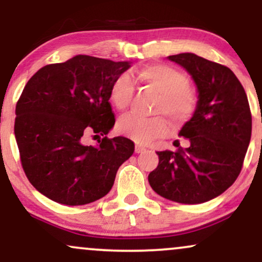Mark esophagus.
Segmentation results:
<instances>
[{"instance_id": "34e87169", "label": "esophagus", "mask_w": 262, "mask_h": 262, "mask_svg": "<svg viewBox=\"0 0 262 262\" xmlns=\"http://www.w3.org/2000/svg\"><path fill=\"white\" fill-rule=\"evenodd\" d=\"M146 150V148H144V146H141V145H135V152H137V154H140V152H144Z\"/></svg>"}]
</instances>
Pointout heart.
<instances>
[{
  "label": "heart",
  "mask_w": 262,
  "mask_h": 262,
  "mask_svg": "<svg viewBox=\"0 0 262 262\" xmlns=\"http://www.w3.org/2000/svg\"><path fill=\"white\" fill-rule=\"evenodd\" d=\"M138 77L145 85L158 92L154 112L167 116L176 124L187 122L198 107L197 92L188 85V79L179 69L167 64H151L141 68ZM134 81L130 75L123 73L116 77L111 86L110 97L114 107L124 111L134 97ZM143 117L129 113L119 118L118 132L139 144L150 143L169 132V123L164 116Z\"/></svg>",
  "instance_id": "b5f03b06"
}]
</instances>
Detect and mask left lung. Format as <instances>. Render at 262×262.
<instances>
[{
	"instance_id": "obj_1",
	"label": "left lung",
	"mask_w": 262,
	"mask_h": 262,
	"mask_svg": "<svg viewBox=\"0 0 262 262\" xmlns=\"http://www.w3.org/2000/svg\"><path fill=\"white\" fill-rule=\"evenodd\" d=\"M169 60L194 80L198 107L180 132L187 148L158 151L159 165L148 180L161 197L203 203L227 191L242 171L251 138L250 106L244 87L227 66L192 53Z\"/></svg>"
}]
</instances>
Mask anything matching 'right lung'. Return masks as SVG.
Instances as JSON below:
<instances>
[{
	"label": "right lung",
	"instance_id": "1",
	"mask_svg": "<svg viewBox=\"0 0 262 262\" xmlns=\"http://www.w3.org/2000/svg\"><path fill=\"white\" fill-rule=\"evenodd\" d=\"M128 61L76 55L41 68L16 106L14 135L27 179L52 201L81 206L112 188L119 166L134 152L124 137L106 135L116 122L110 103L114 79ZM89 135L97 147L86 146Z\"/></svg>",
	"mask_w": 262,
	"mask_h": 262
}]
</instances>
